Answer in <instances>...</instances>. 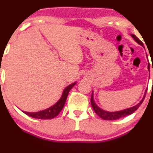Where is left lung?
Masks as SVG:
<instances>
[{
  "instance_id": "1",
  "label": "left lung",
  "mask_w": 153,
  "mask_h": 153,
  "mask_svg": "<svg viewBox=\"0 0 153 153\" xmlns=\"http://www.w3.org/2000/svg\"><path fill=\"white\" fill-rule=\"evenodd\" d=\"M131 36L133 38V39L136 41L138 44H139L140 45H141L142 47H143V43L135 36V35H131ZM146 91H145V94H144V96H143V99L138 103L137 105L132 106V107L130 108H128V109H125L124 110H121V111H118V112H107V111L104 110V109H101L100 107H98L97 106V104H95V101H94L93 99V94L92 93V96H91V105H92V108H93L94 111L95 112V113L100 117V118H103L104 120H106V121H112V120H116L118 119V118H123V117L126 116V115H131L132 113H133L135 110H137L138 107L141 106V104H142L143 99L145 98V95H146Z\"/></svg>"
}]
</instances>
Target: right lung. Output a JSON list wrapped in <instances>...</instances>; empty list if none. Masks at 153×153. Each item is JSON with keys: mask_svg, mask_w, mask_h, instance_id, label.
Returning <instances> with one entry per match:
<instances>
[{"mask_svg": "<svg viewBox=\"0 0 153 153\" xmlns=\"http://www.w3.org/2000/svg\"><path fill=\"white\" fill-rule=\"evenodd\" d=\"M76 82L72 83V84L69 85L65 88V89L63 92L62 95H61V98L59 101L54 104L53 106H50V107L47 108V109H44V110L39 111V112H24L26 115L28 116L32 117L34 118H38V119H52L56 117L58 114L60 113L61 110H62L63 107H64V104H65L66 100H67L68 94H69L70 89L75 85Z\"/></svg>", "mask_w": 153, "mask_h": 153, "instance_id": "right-lung-1", "label": "right lung"}]
</instances>
